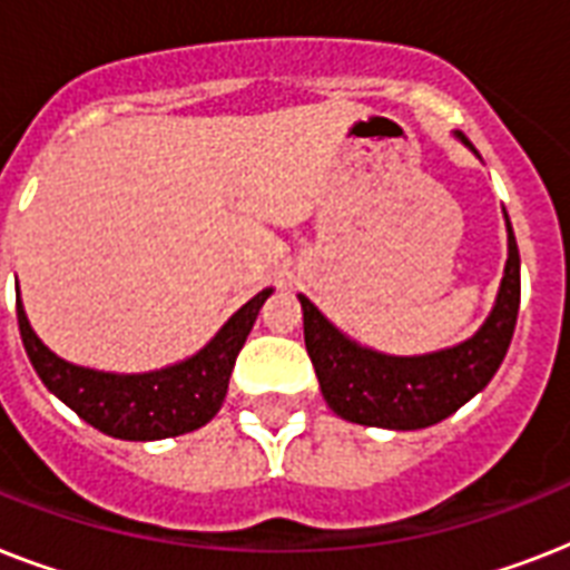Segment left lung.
Returning a JSON list of instances; mask_svg holds the SVG:
<instances>
[{
	"label": "left lung",
	"mask_w": 570,
	"mask_h": 570,
	"mask_svg": "<svg viewBox=\"0 0 570 570\" xmlns=\"http://www.w3.org/2000/svg\"><path fill=\"white\" fill-rule=\"evenodd\" d=\"M473 150L468 138L459 136ZM509 224V215H505ZM304 346L322 396L348 423L425 429L455 414L503 364L521 307V254L509 224V259L488 322L461 346L423 357H390L343 337L304 295Z\"/></svg>",
	"instance_id": "8db88e82"
}]
</instances>
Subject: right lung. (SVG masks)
Instances as JSON below:
<instances>
[{
  "label": "right lung",
  "instance_id": "add662e5",
  "mask_svg": "<svg viewBox=\"0 0 570 570\" xmlns=\"http://www.w3.org/2000/svg\"><path fill=\"white\" fill-rule=\"evenodd\" d=\"M268 295L272 289H263L233 313L227 325L209 340V346L200 348L195 357L145 375L94 373L67 364L40 343L20 302L17 322L35 373L85 423L120 441H159L195 432L218 414L236 355L245 346V337Z\"/></svg>",
  "mask_w": 570,
  "mask_h": 570
}]
</instances>
